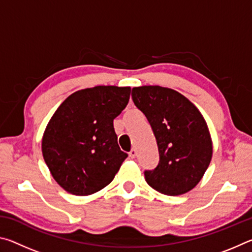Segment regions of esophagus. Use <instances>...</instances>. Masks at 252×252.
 <instances>
[{
  "mask_svg": "<svg viewBox=\"0 0 252 252\" xmlns=\"http://www.w3.org/2000/svg\"><path fill=\"white\" fill-rule=\"evenodd\" d=\"M129 155H130L131 159H134V158L136 157V150H135V149H132V150L129 152Z\"/></svg>",
  "mask_w": 252,
  "mask_h": 252,
  "instance_id": "esophagus-1",
  "label": "esophagus"
}]
</instances>
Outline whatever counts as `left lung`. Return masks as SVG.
I'll use <instances>...</instances> for the list:
<instances>
[{
  "label": "left lung",
  "mask_w": 252,
  "mask_h": 252,
  "mask_svg": "<svg viewBox=\"0 0 252 252\" xmlns=\"http://www.w3.org/2000/svg\"><path fill=\"white\" fill-rule=\"evenodd\" d=\"M131 95L150 123L159 150L157 168L144 171L148 185L167 195L192 190L212 158L211 136L202 114L172 89L144 85L132 89Z\"/></svg>",
  "instance_id": "left-lung-1"
}]
</instances>
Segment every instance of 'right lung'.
Masks as SVG:
<instances>
[{"label": "right lung", "mask_w": 252, "mask_h": 252, "mask_svg": "<svg viewBox=\"0 0 252 252\" xmlns=\"http://www.w3.org/2000/svg\"><path fill=\"white\" fill-rule=\"evenodd\" d=\"M131 89H84L63 101L46 126L42 153L51 174L74 195H89L113 180L127 155L121 151L113 120L126 108Z\"/></svg>", "instance_id": "add662e5"}]
</instances>
